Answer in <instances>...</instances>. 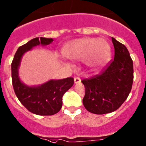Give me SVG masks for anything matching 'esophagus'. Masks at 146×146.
<instances>
[{"instance_id":"34e87169","label":"esophagus","mask_w":146,"mask_h":146,"mask_svg":"<svg viewBox=\"0 0 146 146\" xmlns=\"http://www.w3.org/2000/svg\"><path fill=\"white\" fill-rule=\"evenodd\" d=\"M74 82H75V84L80 83L81 78H78V77H75V78H74Z\"/></svg>"}]
</instances>
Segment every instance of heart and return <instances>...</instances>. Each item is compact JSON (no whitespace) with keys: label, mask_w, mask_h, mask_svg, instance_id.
I'll list each match as a JSON object with an SVG mask.
<instances>
[{"label":"heart","mask_w":146,"mask_h":146,"mask_svg":"<svg viewBox=\"0 0 146 146\" xmlns=\"http://www.w3.org/2000/svg\"><path fill=\"white\" fill-rule=\"evenodd\" d=\"M110 47L104 40L82 38L70 42L63 50V54L73 60H84L86 65L98 69L107 63L110 57Z\"/></svg>","instance_id":"heart-1"}]
</instances>
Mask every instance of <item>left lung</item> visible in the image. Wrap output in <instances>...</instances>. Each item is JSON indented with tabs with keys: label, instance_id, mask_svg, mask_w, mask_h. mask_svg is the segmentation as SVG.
Segmentation results:
<instances>
[{
	"label": "left lung",
	"instance_id": "8db88e82",
	"mask_svg": "<svg viewBox=\"0 0 146 146\" xmlns=\"http://www.w3.org/2000/svg\"><path fill=\"white\" fill-rule=\"evenodd\" d=\"M115 48L114 59L106 68L90 78L82 81L85 87L83 104L97 115L117 110L131 92L134 79L133 61L126 47L111 37Z\"/></svg>",
	"mask_w": 146,
	"mask_h": 146
}]
</instances>
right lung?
Masks as SVG:
<instances>
[{"instance_id": "right-lung-1", "label": "right lung", "mask_w": 146, "mask_h": 146, "mask_svg": "<svg viewBox=\"0 0 146 146\" xmlns=\"http://www.w3.org/2000/svg\"><path fill=\"white\" fill-rule=\"evenodd\" d=\"M53 41L52 38H34L19 47L12 62V81L15 95L29 111L38 115H53L59 112L62 106L63 95L74 83L72 77L50 80L37 87H29L20 81L18 68L23 55L33 47L49 45Z\"/></svg>"}]
</instances>
